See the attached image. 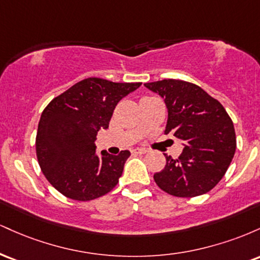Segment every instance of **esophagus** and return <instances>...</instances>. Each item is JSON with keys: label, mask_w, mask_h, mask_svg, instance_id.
<instances>
[{"label": "esophagus", "mask_w": 260, "mask_h": 260, "mask_svg": "<svg viewBox=\"0 0 260 260\" xmlns=\"http://www.w3.org/2000/svg\"><path fill=\"white\" fill-rule=\"evenodd\" d=\"M148 151H149L148 149H145V148H136V149H133L132 153L133 154H147Z\"/></svg>", "instance_id": "34e87169"}]
</instances>
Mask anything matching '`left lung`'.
I'll use <instances>...</instances> for the list:
<instances>
[{"label": "left lung", "instance_id": "left-lung-1", "mask_svg": "<svg viewBox=\"0 0 260 260\" xmlns=\"http://www.w3.org/2000/svg\"><path fill=\"white\" fill-rule=\"evenodd\" d=\"M144 85L164 98L169 112L165 134L174 133L184 147L177 159L165 154L166 165L154 175L155 183L181 198L208 193L226 174L235 155L231 117L219 101L193 83L162 79Z\"/></svg>", "mask_w": 260, "mask_h": 260}]
</instances>
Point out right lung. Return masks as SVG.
Returning <instances> with one entry per match:
<instances>
[{
	"mask_svg": "<svg viewBox=\"0 0 260 260\" xmlns=\"http://www.w3.org/2000/svg\"><path fill=\"white\" fill-rule=\"evenodd\" d=\"M142 83H113L86 78L50 101L39 121L37 157L46 180L73 201L105 196L118 183L131 153L98 156V131L109 128L113 110L122 98Z\"/></svg>",
	"mask_w": 260,
	"mask_h": 260,
	"instance_id": "1",
	"label": "right lung"
}]
</instances>
